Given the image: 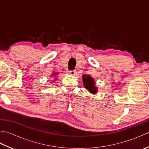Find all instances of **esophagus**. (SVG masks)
I'll list each match as a JSON object with an SVG mask.
<instances>
[{"instance_id":"34e87169","label":"esophagus","mask_w":149,"mask_h":149,"mask_svg":"<svg viewBox=\"0 0 149 149\" xmlns=\"http://www.w3.org/2000/svg\"><path fill=\"white\" fill-rule=\"evenodd\" d=\"M69 74L72 75H74L75 74H76V71H75V70H70V71H69Z\"/></svg>"}]
</instances>
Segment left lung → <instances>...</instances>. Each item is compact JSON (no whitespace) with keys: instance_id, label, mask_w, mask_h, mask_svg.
<instances>
[{"instance_id":"obj_1","label":"left lung","mask_w":149,"mask_h":149,"mask_svg":"<svg viewBox=\"0 0 149 149\" xmlns=\"http://www.w3.org/2000/svg\"><path fill=\"white\" fill-rule=\"evenodd\" d=\"M83 83L84 87L89 91V92L93 94L97 93V88L95 86V83L93 77H91L90 75H83Z\"/></svg>"}]
</instances>
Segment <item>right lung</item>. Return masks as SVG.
Wrapping results in <instances>:
<instances>
[{
	"label": "right lung",
	"mask_w": 149,
	"mask_h": 149,
	"mask_svg": "<svg viewBox=\"0 0 149 149\" xmlns=\"http://www.w3.org/2000/svg\"><path fill=\"white\" fill-rule=\"evenodd\" d=\"M57 74H56V73H53V74H52V76H53V75H57Z\"/></svg>",
	"instance_id": "right-lung-1"
}]
</instances>
